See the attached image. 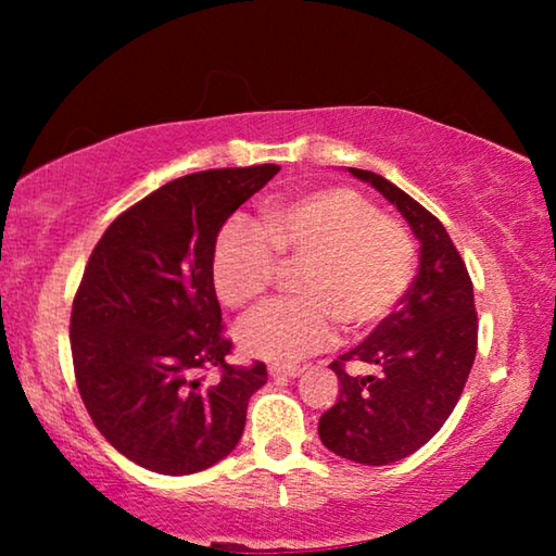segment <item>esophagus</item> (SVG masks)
<instances>
[{
    "label": "esophagus",
    "instance_id": "1",
    "mask_svg": "<svg viewBox=\"0 0 556 556\" xmlns=\"http://www.w3.org/2000/svg\"><path fill=\"white\" fill-rule=\"evenodd\" d=\"M267 372L271 378H299L304 368H299V365H287V363H271Z\"/></svg>",
    "mask_w": 556,
    "mask_h": 556
}]
</instances>
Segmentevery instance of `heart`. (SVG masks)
Segmentation results:
<instances>
[{
  "label": "heart",
  "mask_w": 556,
  "mask_h": 556,
  "mask_svg": "<svg viewBox=\"0 0 556 556\" xmlns=\"http://www.w3.org/2000/svg\"><path fill=\"white\" fill-rule=\"evenodd\" d=\"M262 230L225 225L213 250V285L225 306L248 308L265 296L277 265L299 271L296 299L275 301L238 328L244 353L296 361L333 333H365L388 318L414 275V244L351 188H318L262 215Z\"/></svg>",
  "instance_id": "b5f03b06"
}]
</instances>
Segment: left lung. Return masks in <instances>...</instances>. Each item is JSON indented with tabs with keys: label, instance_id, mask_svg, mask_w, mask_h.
Listing matches in <instances>:
<instances>
[{
	"label": "left lung",
	"instance_id": "8db88e82",
	"mask_svg": "<svg viewBox=\"0 0 556 556\" xmlns=\"http://www.w3.org/2000/svg\"><path fill=\"white\" fill-rule=\"evenodd\" d=\"M348 172L407 220L419 240V271L397 312L331 363L341 390L318 419V437L328 451L355 464L388 466L425 446L464 392L478 343L473 285L446 228L425 205L378 174ZM348 359L370 364L376 372L351 376Z\"/></svg>",
	"mask_w": 556,
	"mask_h": 556
}]
</instances>
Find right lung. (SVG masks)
Segmentation results:
<instances>
[{"mask_svg": "<svg viewBox=\"0 0 556 556\" xmlns=\"http://www.w3.org/2000/svg\"><path fill=\"white\" fill-rule=\"evenodd\" d=\"M277 164L211 168L168 181L110 225L71 314L83 404L122 456L164 476L211 468L238 446L265 363L228 365L213 250L225 220ZM222 380L205 383L203 369Z\"/></svg>", "mask_w": 556, "mask_h": 556, "instance_id": "1", "label": "right lung"}]
</instances>
